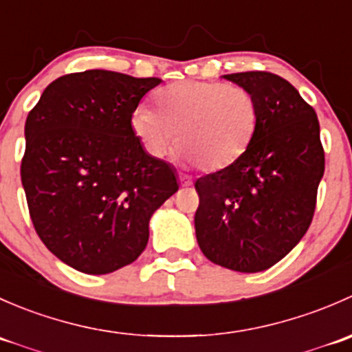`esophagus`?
Listing matches in <instances>:
<instances>
[{
    "label": "esophagus",
    "instance_id": "1",
    "mask_svg": "<svg viewBox=\"0 0 352 352\" xmlns=\"http://www.w3.org/2000/svg\"><path fill=\"white\" fill-rule=\"evenodd\" d=\"M180 184H182V187H189L190 184H192V180L187 175H180Z\"/></svg>",
    "mask_w": 352,
    "mask_h": 352
}]
</instances>
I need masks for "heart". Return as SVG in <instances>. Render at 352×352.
<instances>
[{"label":"heart","instance_id":"b5f03b06","mask_svg":"<svg viewBox=\"0 0 352 352\" xmlns=\"http://www.w3.org/2000/svg\"><path fill=\"white\" fill-rule=\"evenodd\" d=\"M258 110L247 88L218 81H177L156 94V110L140 105L131 127L144 150L163 158L177 143L180 155L206 172L223 170L247 151Z\"/></svg>","mask_w":352,"mask_h":352}]
</instances>
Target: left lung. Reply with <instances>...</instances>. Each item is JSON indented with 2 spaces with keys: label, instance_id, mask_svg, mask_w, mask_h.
<instances>
[{
  "label": "left lung",
  "instance_id": "8db88e82",
  "mask_svg": "<svg viewBox=\"0 0 352 352\" xmlns=\"http://www.w3.org/2000/svg\"><path fill=\"white\" fill-rule=\"evenodd\" d=\"M247 88L258 110L247 151L196 180L197 243L214 264L261 272L303 239L325 170L320 126L296 88L267 71L225 74Z\"/></svg>",
  "mask_w": 352,
  "mask_h": 352
}]
</instances>
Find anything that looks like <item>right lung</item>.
<instances>
[{
  "label": "right lung",
  "mask_w": 352,
  "mask_h": 352,
  "mask_svg": "<svg viewBox=\"0 0 352 352\" xmlns=\"http://www.w3.org/2000/svg\"><path fill=\"white\" fill-rule=\"evenodd\" d=\"M162 83L105 69L52 81L25 122L22 184L38 239L85 274H109L146 248L151 214L179 190L131 116Z\"/></svg>",
  "instance_id": "right-lung-1"
}]
</instances>
